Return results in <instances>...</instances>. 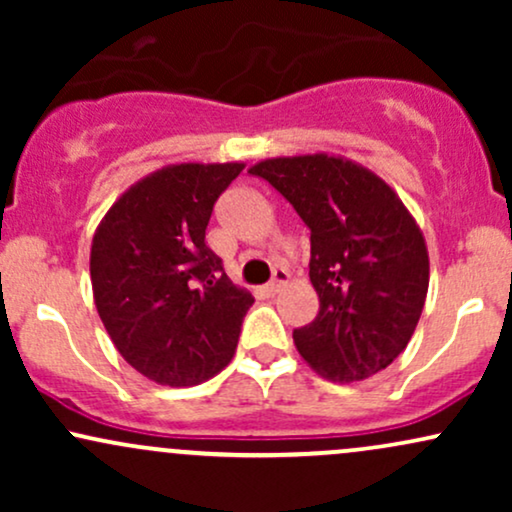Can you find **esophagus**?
Masks as SVG:
<instances>
[{
  "mask_svg": "<svg viewBox=\"0 0 512 512\" xmlns=\"http://www.w3.org/2000/svg\"><path fill=\"white\" fill-rule=\"evenodd\" d=\"M286 281H289V272H286V269H274L272 281L267 284V293H272V296L274 293H279L281 286H284Z\"/></svg>",
  "mask_w": 512,
  "mask_h": 512,
  "instance_id": "34e87169",
  "label": "esophagus"
}]
</instances>
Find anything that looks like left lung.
<instances>
[{"mask_svg": "<svg viewBox=\"0 0 512 512\" xmlns=\"http://www.w3.org/2000/svg\"><path fill=\"white\" fill-rule=\"evenodd\" d=\"M310 228L320 313L293 330L298 354L332 383H358L407 349L428 293L419 223L387 182L344 156H276L250 166Z\"/></svg>", "mask_w": 512, "mask_h": 512, "instance_id": "1", "label": "left lung"}]
</instances>
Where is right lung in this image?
Returning a JSON list of instances; mask_svg holds the SVG:
<instances>
[{
    "label": "right lung",
    "mask_w": 512,
    "mask_h": 512,
    "mask_svg": "<svg viewBox=\"0 0 512 512\" xmlns=\"http://www.w3.org/2000/svg\"><path fill=\"white\" fill-rule=\"evenodd\" d=\"M245 163H170L127 187L91 243L96 310L122 358L158 385L192 387L236 354L255 303L204 243Z\"/></svg>",
    "instance_id": "add662e5"
}]
</instances>
